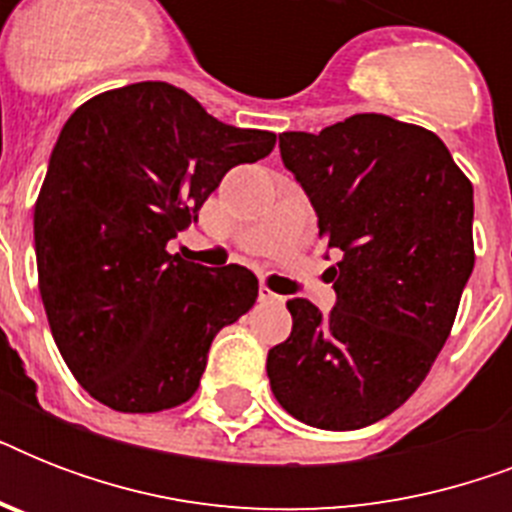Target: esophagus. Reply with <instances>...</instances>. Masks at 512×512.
<instances>
[{
    "label": "esophagus",
    "instance_id": "34e87169",
    "mask_svg": "<svg viewBox=\"0 0 512 512\" xmlns=\"http://www.w3.org/2000/svg\"><path fill=\"white\" fill-rule=\"evenodd\" d=\"M257 297H260V303H281V297L276 295V292H271V289L265 287V284H260V289H257Z\"/></svg>",
    "mask_w": 512,
    "mask_h": 512
}]
</instances>
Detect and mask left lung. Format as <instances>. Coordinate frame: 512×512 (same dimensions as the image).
Returning a JSON list of instances; mask_svg holds the SVG:
<instances>
[{
	"label": "left lung",
	"instance_id": "1",
	"mask_svg": "<svg viewBox=\"0 0 512 512\" xmlns=\"http://www.w3.org/2000/svg\"><path fill=\"white\" fill-rule=\"evenodd\" d=\"M319 236L340 249L324 316L295 297L292 332L268 350L276 401L321 430H358L420 388L452 332L473 252V185L436 132L356 114L279 135Z\"/></svg>",
	"mask_w": 512,
	"mask_h": 512
}]
</instances>
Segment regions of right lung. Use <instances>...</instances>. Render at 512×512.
<instances>
[{"mask_svg": "<svg viewBox=\"0 0 512 512\" xmlns=\"http://www.w3.org/2000/svg\"><path fill=\"white\" fill-rule=\"evenodd\" d=\"M273 146V132L217 122L167 82L108 90L71 114L34 207L36 271L55 345L95 401L148 414L196 393L217 332L255 305L257 276L167 244L225 172Z\"/></svg>", "mask_w": 512, "mask_h": 512, "instance_id": "add662e5", "label": "right lung"}]
</instances>
